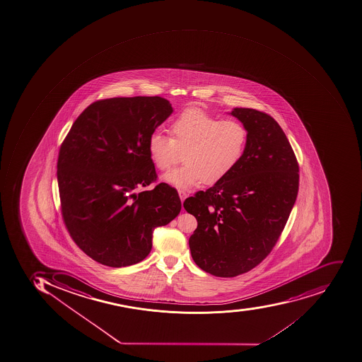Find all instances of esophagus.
Wrapping results in <instances>:
<instances>
[{"label": "esophagus", "instance_id": "34e87169", "mask_svg": "<svg viewBox=\"0 0 362 362\" xmlns=\"http://www.w3.org/2000/svg\"><path fill=\"white\" fill-rule=\"evenodd\" d=\"M178 194H180V201H182V202H184V199H185L186 197H187V193H186V192L184 191V189H178Z\"/></svg>", "mask_w": 362, "mask_h": 362}]
</instances>
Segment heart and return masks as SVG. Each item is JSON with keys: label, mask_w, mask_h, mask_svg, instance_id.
Returning <instances> with one entry per match:
<instances>
[{"label": "heart", "mask_w": 362, "mask_h": 362, "mask_svg": "<svg viewBox=\"0 0 362 362\" xmlns=\"http://www.w3.org/2000/svg\"><path fill=\"white\" fill-rule=\"evenodd\" d=\"M170 136L161 132L148 138V154L159 170L167 171L184 158V165L163 180L178 188L199 182L214 185L235 170L244 157L248 131L237 119H223L199 108H187L169 125Z\"/></svg>", "instance_id": "obj_1"}]
</instances>
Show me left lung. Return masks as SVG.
I'll use <instances>...</instances> for the list:
<instances>
[{
  "label": "left lung",
  "instance_id": "obj_1",
  "mask_svg": "<svg viewBox=\"0 0 362 362\" xmlns=\"http://www.w3.org/2000/svg\"><path fill=\"white\" fill-rule=\"evenodd\" d=\"M230 114L248 131L244 157L224 180L184 202L197 220L188 241L192 257L218 278L244 274L267 257L299 189L297 158L278 122L252 108Z\"/></svg>",
  "mask_w": 362,
  "mask_h": 362
}]
</instances>
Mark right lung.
I'll return each instance as SVG.
<instances>
[{"mask_svg":"<svg viewBox=\"0 0 362 362\" xmlns=\"http://www.w3.org/2000/svg\"><path fill=\"white\" fill-rule=\"evenodd\" d=\"M167 99H101L80 114L57 159L61 212L71 238L93 261L110 267L144 261L156 228L180 214L174 187L157 180L148 138L171 115Z\"/></svg>","mask_w":362,"mask_h":362,"instance_id":"right-lung-1","label":"right lung"}]
</instances>
